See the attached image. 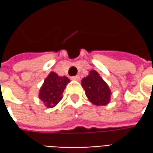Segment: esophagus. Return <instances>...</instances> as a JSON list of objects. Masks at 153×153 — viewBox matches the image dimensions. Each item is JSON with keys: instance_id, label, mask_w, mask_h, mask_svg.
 <instances>
[{"instance_id": "34e87169", "label": "esophagus", "mask_w": 153, "mask_h": 153, "mask_svg": "<svg viewBox=\"0 0 153 153\" xmlns=\"http://www.w3.org/2000/svg\"><path fill=\"white\" fill-rule=\"evenodd\" d=\"M72 79L74 80V81H79L80 79V77L79 75H76V76L72 77Z\"/></svg>"}]
</instances>
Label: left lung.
Wrapping results in <instances>:
<instances>
[{
    "mask_svg": "<svg viewBox=\"0 0 153 153\" xmlns=\"http://www.w3.org/2000/svg\"><path fill=\"white\" fill-rule=\"evenodd\" d=\"M88 99L96 106H106L111 102V91L96 70H92L81 81Z\"/></svg>",
    "mask_w": 153,
    "mask_h": 153,
    "instance_id": "left-lung-1",
    "label": "left lung"
}]
</instances>
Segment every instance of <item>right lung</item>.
I'll return each mask as SVG.
<instances>
[{
  "label": "right lung",
  "instance_id": "add662e5",
  "mask_svg": "<svg viewBox=\"0 0 153 153\" xmlns=\"http://www.w3.org/2000/svg\"><path fill=\"white\" fill-rule=\"evenodd\" d=\"M70 80L66 76H59L53 71L50 72L39 90V99L46 107L52 108L63 97V92Z\"/></svg>",
  "mask_w": 153,
  "mask_h": 153
}]
</instances>
